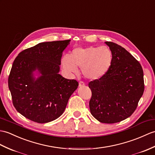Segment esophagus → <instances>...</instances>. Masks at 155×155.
I'll return each instance as SVG.
<instances>
[{
    "mask_svg": "<svg viewBox=\"0 0 155 155\" xmlns=\"http://www.w3.org/2000/svg\"><path fill=\"white\" fill-rule=\"evenodd\" d=\"M79 87H82V86H84V83L82 81L79 82V84H78Z\"/></svg>",
    "mask_w": 155,
    "mask_h": 155,
    "instance_id": "esophagus-1",
    "label": "esophagus"
}]
</instances>
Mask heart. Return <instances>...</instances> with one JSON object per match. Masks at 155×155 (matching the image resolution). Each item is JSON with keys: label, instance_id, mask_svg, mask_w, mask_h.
Masks as SVG:
<instances>
[{"label": "heart", "instance_id": "obj_1", "mask_svg": "<svg viewBox=\"0 0 155 155\" xmlns=\"http://www.w3.org/2000/svg\"><path fill=\"white\" fill-rule=\"evenodd\" d=\"M112 61V52L109 48L90 46L74 49L70 56H63L62 64L64 69L69 73H77L78 67L82 69L86 78L95 81L105 76L110 69Z\"/></svg>", "mask_w": 155, "mask_h": 155}]
</instances>
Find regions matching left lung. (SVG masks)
<instances>
[{"instance_id": "obj_1", "label": "left lung", "mask_w": 155, "mask_h": 155, "mask_svg": "<svg viewBox=\"0 0 155 155\" xmlns=\"http://www.w3.org/2000/svg\"><path fill=\"white\" fill-rule=\"evenodd\" d=\"M113 61L107 74L89 82L92 91L91 113L101 123L114 124L131 116L143 94V71L141 64L121 46L106 41Z\"/></svg>"}]
</instances>
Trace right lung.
I'll list each match as a JSON object with an SVG mask.
<instances>
[{
    "label": "right lung",
    "mask_w": 155,
    "mask_h": 155,
    "mask_svg": "<svg viewBox=\"0 0 155 155\" xmlns=\"http://www.w3.org/2000/svg\"><path fill=\"white\" fill-rule=\"evenodd\" d=\"M70 41L39 43L20 52L14 59L8 88L14 106L25 117L44 124L56 120L64 112L78 86L76 80L59 74L63 51ZM36 70L41 74L37 79L33 74Z\"/></svg>",
    "instance_id": "right-lung-1"
}]
</instances>
